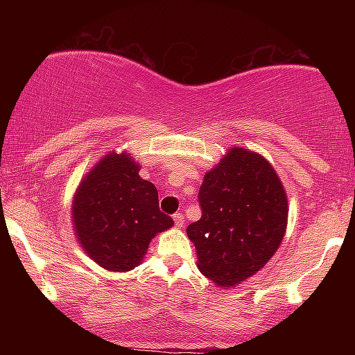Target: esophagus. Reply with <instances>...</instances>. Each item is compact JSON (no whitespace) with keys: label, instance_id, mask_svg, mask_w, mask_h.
<instances>
[{"label":"esophagus","instance_id":"1","mask_svg":"<svg viewBox=\"0 0 355 355\" xmlns=\"http://www.w3.org/2000/svg\"><path fill=\"white\" fill-rule=\"evenodd\" d=\"M173 220H174V225H176V227L184 226V216L181 215V213H176V215L173 216Z\"/></svg>","mask_w":355,"mask_h":355}]
</instances>
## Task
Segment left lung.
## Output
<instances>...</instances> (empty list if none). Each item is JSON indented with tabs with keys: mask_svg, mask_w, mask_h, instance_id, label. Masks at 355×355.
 <instances>
[{
	"mask_svg": "<svg viewBox=\"0 0 355 355\" xmlns=\"http://www.w3.org/2000/svg\"><path fill=\"white\" fill-rule=\"evenodd\" d=\"M202 218L187 226L198 270L218 288H234L268 263L288 227V196L263 155L230 147L205 173Z\"/></svg>",
	"mask_w": 355,
	"mask_h": 355,
	"instance_id": "left-lung-1",
	"label": "left lung"
}]
</instances>
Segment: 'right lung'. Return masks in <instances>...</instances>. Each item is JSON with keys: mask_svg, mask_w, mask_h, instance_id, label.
<instances>
[{"mask_svg": "<svg viewBox=\"0 0 355 355\" xmlns=\"http://www.w3.org/2000/svg\"><path fill=\"white\" fill-rule=\"evenodd\" d=\"M139 171L130 153H106L72 198L76 239L95 263L116 273L142 263L153 237L174 225L159 211L157 187Z\"/></svg>", "mask_w": 355, "mask_h": 355, "instance_id": "obj_1", "label": "right lung"}]
</instances>
